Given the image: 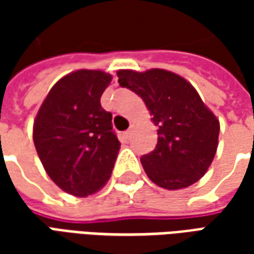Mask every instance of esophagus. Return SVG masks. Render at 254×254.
Listing matches in <instances>:
<instances>
[{"label": "esophagus", "mask_w": 254, "mask_h": 254, "mask_svg": "<svg viewBox=\"0 0 254 254\" xmlns=\"http://www.w3.org/2000/svg\"><path fill=\"white\" fill-rule=\"evenodd\" d=\"M124 136H125V138H127V140H129V138H130V136H132V129L127 130V132L124 133Z\"/></svg>", "instance_id": "obj_1"}]
</instances>
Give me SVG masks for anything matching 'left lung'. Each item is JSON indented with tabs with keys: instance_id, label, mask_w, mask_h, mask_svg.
<instances>
[{
	"instance_id": "1",
	"label": "left lung",
	"mask_w": 254,
	"mask_h": 254,
	"mask_svg": "<svg viewBox=\"0 0 254 254\" xmlns=\"http://www.w3.org/2000/svg\"><path fill=\"white\" fill-rule=\"evenodd\" d=\"M117 76L121 87L144 100L158 127L156 147L141 156L149 180L169 190L198 181L216 154L220 125L194 87L165 69H122Z\"/></svg>"
}]
</instances>
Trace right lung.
<instances>
[{
	"instance_id": "add662e5",
	"label": "right lung",
	"mask_w": 254,
	"mask_h": 254,
	"mask_svg": "<svg viewBox=\"0 0 254 254\" xmlns=\"http://www.w3.org/2000/svg\"><path fill=\"white\" fill-rule=\"evenodd\" d=\"M111 78L109 73L88 69L64 76L34 121V144L47 176L76 197L105 187L120 151L113 116L100 106Z\"/></svg>"
}]
</instances>
